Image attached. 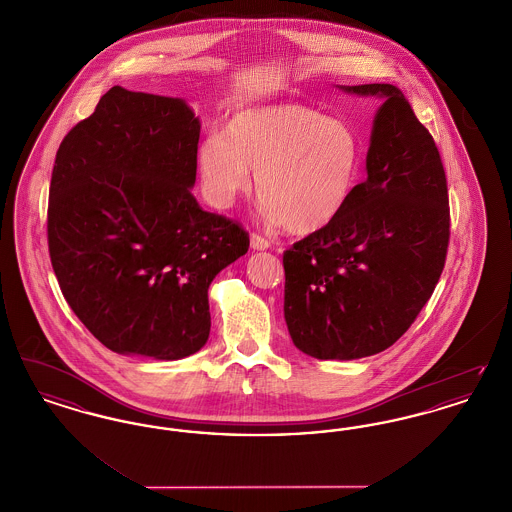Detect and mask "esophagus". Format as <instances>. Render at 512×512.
Returning a JSON list of instances; mask_svg holds the SVG:
<instances>
[{"instance_id":"obj_1","label":"esophagus","mask_w":512,"mask_h":512,"mask_svg":"<svg viewBox=\"0 0 512 512\" xmlns=\"http://www.w3.org/2000/svg\"><path fill=\"white\" fill-rule=\"evenodd\" d=\"M251 247H253L255 251H265V249L270 247V240L263 238L261 234H251Z\"/></svg>"}]
</instances>
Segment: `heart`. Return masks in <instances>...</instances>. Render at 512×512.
Wrapping results in <instances>:
<instances>
[{
	"mask_svg": "<svg viewBox=\"0 0 512 512\" xmlns=\"http://www.w3.org/2000/svg\"><path fill=\"white\" fill-rule=\"evenodd\" d=\"M361 169V140L340 119L301 103H270L236 111L222 138L197 151V171L211 205L226 209L255 192L272 220L293 234L322 230L340 215Z\"/></svg>",
	"mask_w": 512,
	"mask_h": 512,
	"instance_id": "obj_1",
	"label": "heart"
}]
</instances>
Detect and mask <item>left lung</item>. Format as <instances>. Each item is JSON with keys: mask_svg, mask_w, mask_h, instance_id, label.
Wrapping results in <instances>:
<instances>
[{"mask_svg": "<svg viewBox=\"0 0 512 512\" xmlns=\"http://www.w3.org/2000/svg\"><path fill=\"white\" fill-rule=\"evenodd\" d=\"M384 98L357 184L334 222L284 251V317L315 359L351 361L399 340L436 290L449 245L438 147L393 84L341 86Z\"/></svg>", "mask_w": 512, "mask_h": 512, "instance_id": "obj_1", "label": "left lung"}]
</instances>
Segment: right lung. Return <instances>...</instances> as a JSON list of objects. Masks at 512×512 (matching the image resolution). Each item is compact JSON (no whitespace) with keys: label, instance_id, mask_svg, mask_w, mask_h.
<instances>
[{"label":"right lung","instance_id":"add662e5","mask_svg":"<svg viewBox=\"0 0 512 512\" xmlns=\"http://www.w3.org/2000/svg\"><path fill=\"white\" fill-rule=\"evenodd\" d=\"M201 122L184 99L113 86L63 138L51 172V267L107 349L176 361L209 338L207 290L249 249L190 188Z\"/></svg>","mask_w":512,"mask_h":512}]
</instances>
